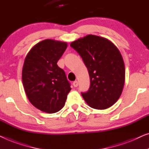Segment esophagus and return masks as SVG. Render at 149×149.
<instances>
[{"instance_id":"obj_1","label":"esophagus","mask_w":149,"mask_h":149,"mask_svg":"<svg viewBox=\"0 0 149 149\" xmlns=\"http://www.w3.org/2000/svg\"><path fill=\"white\" fill-rule=\"evenodd\" d=\"M73 86H74V87H77V86H78V82H77V81H74V82H73Z\"/></svg>"}]
</instances>
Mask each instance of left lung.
<instances>
[{"instance_id": "obj_1", "label": "left lung", "mask_w": 149, "mask_h": 149, "mask_svg": "<svg viewBox=\"0 0 149 149\" xmlns=\"http://www.w3.org/2000/svg\"><path fill=\"white\" fill-rule=\"evenodd\" d=\"M70 47L82 58L88 71L91 85L81 96L92 108L105 109L114 104L122 93L125 65L118 49L104 38L95 35L72 42Z\"/></svg>"}]
</instances>
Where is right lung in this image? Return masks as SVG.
<instances>
[{"label": "right lung", "mask_w": 149, "mask_h": 149, "mask_svg": "<svg viewBox=\"0 0 149 149\" xmlns=\"http://www.w3.org/2000/svg\"><path fill=\"white\" fill-rule=\"evenodd\" d=\"M68 44L47 39L32 48L25 58L22 81L29 100L48 113L63 107L71 91L65 73L57 65Z\"/></svg>", "instance_id": "obj_1"}]
</instances>
